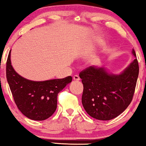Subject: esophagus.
I'll list each match as a JSON object with an SVG mask.
<instances>
[{
    "instance_id": "1",
    "label": "esophagus",
    "mask_w": 146,
    "mask_h": 146,
    "mask_svg": "<svg viewBox=\"0 0 146 146\" xmlns=\"http://www.w3.org/2000/svg\"><path fill=\"white\" fill-rule=\"evenodd\" d=\"M80 77L78 76V75H74V76H73V80H74V81H79V80H80Z\"/></svg>"
}]
</instances>
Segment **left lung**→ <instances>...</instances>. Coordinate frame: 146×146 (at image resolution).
<instances>
[{
  "instance_id": "left-lung-1",
  "label": "left lung",
  "mask_w": 146,
  "mask_h": 146,
  "mask_svg": "<svg viewBox=\"0 0 146 146\" xmlns=\"http://www.w3.org/2000/svg\"><path fill=\"white\" fill-rule=\"evenodd\" d=\"M135 59L119 74L110 73L104 66H91L80 72L84 85L82 102L86 113L98 120L113 119L123 113L131 102L139 75Z\"/></svg>"
}]
</instances>
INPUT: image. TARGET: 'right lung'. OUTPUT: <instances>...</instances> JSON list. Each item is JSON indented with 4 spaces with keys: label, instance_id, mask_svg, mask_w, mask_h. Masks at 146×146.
Wrapping results in <instances>:
<instances>
[{
    "label": "right lung",
    "instance_id": "add662e5",
    "mask_svg": "<svg viewBox=\"0 0 146 146\" xmlns=\"http://www.w3.org/2000/svg\"><path fill=\"white\" fill-rule=\"evenodd\" d=\"M6 75L18 109L25 116L36 121L46 119L54 113L58 94L72 81L71 76L39 82L23 78L11 65V50L7 61Z\"/></svg>",
    "mask_w": 146,
    "mask_h": 146
}]
</instances>
